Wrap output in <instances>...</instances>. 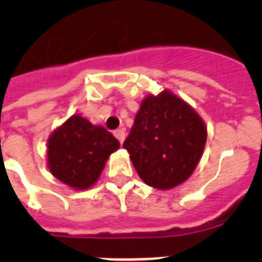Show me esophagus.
Here are the masks:
<instances>
[{
    "label": "esophagus",
    "mask_w": 262,
    "mask_h": 262,
    "mask_svg": "<svg viewBox=\"0 0 262 262\" xmlns=\"http://www.w3.org/2000/svg\"><path fill=\"white\" fill-rule=\"evenodd\" d=\"M114 135H115V137L118 139V141L121 144H122L123 141H125V137H126V136H125V129H118V130L115 132Z\"/></svg>",
    "instance_id": "34e87169"
}]
</instances>
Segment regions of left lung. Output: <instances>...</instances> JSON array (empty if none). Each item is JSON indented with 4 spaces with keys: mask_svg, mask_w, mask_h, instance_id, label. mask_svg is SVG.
<instances>
[{
    "mask_svg": "<svg viewBox=\"0 0 262 262\" xmlns=\"http://www.w3.org/2000/svg\"><path fill=\"white\" fill-rule=\"evenodd\" d=\"M205 143L203 118L189 103L164 90L144 98L123 148L148 186L168 190L193 174Z\"/></svg>",
    "mask_w": 262,
    "mask_h": 262,
    "instance_id": "left-lung-1",
    "label": "left lung"
}]
</instances>
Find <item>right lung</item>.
<instances>
[{
    "label": "right lung",
    "instance_id": "add662e5",
    "mask_svg": "<svg viewBox=\"0 0 262 262\" xmlns=\"http://www.w3.org/2000/svg\"><path fill=\"white\" fill-rule=\"evenodd\" d=\"M119 141L100 125L73 114L47 140V167L55 178L76 190L94 186Z\"/></svg>",
    "mask_w": 262,
    "mask_h": 262
}]
</instances>
